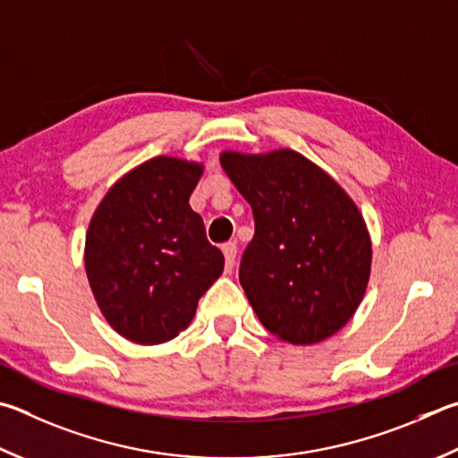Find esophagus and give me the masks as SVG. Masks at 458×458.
<instances>
[{"mask_svg": "<svg viewBox=\"0 0 458 458\" xmlns=\"http://www.w3.org/2000/svg\"><path fill=\"white\" fill-rule=\"evenodd\" d=\"M222 252H224V258H226V268H228V270H232V268H234L236 252H238V246H236V242H226V244H222Z\"/></svg>", "mask_w": 458, "mask_h": 458, "instance_id": "34e87169", "label": "esophagus"}]
</instances>
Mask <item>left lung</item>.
<instances>
[{"instance_id":"obj_1","label":"left lung","mask_w":458,"mask_h":458,"mask_svg":"<svg viewBox=\"0 0 458 458\" xmlns=\"http://www.w3.org/2000/svg\"><path fill=\"white\" fill-rule=\"evenodd\" d=\"M220 162L254 214L238 276L264 328L290 344L332 336L359 309L370 276L359 208L293 149L224 152Z\"/></svg>"}]
</instances>
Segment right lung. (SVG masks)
I'll use <instances>...</instances> for the list:
<instances>
[{
	"mask_svg": "<svg viewBox=\"0 0 458 458\" xmlns=\"http://www.w3.org/2000/svg\"><path fill=\"white\" fill-rule=\"evenodd\" d=\"M202 165L157 156L115 182L89 222L86 272L99 310L138 344L176 338L224 270L190 194Z\"/></svg>",
	"mask_w": 458,
	"mask_h": 458,
	"instance_id": "1",
	"label": "right lung"
}]
</instances>
